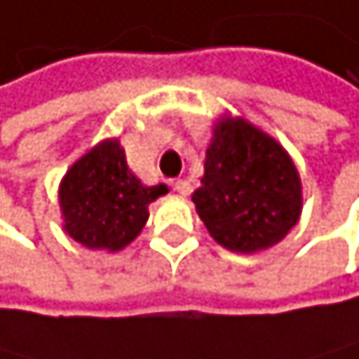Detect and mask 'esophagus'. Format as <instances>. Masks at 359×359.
<instances>
[{
	"instance_id": "obj_1",
	"label": "esophagus",
	"mask_w": 359,
	"mask_h": 359,
	"mask_svg": "<svg viewBox=\"0 0 359 359\" xmlns=\"http://www.w3.org/2000/svg\"><path fill=\"white\" fill-rule=\"evenodd\" d=\"M174 189L181 196H187L189 192H192V185H189V181H185V178H178V181H174Z\"/></svg>"
}]
</instances>
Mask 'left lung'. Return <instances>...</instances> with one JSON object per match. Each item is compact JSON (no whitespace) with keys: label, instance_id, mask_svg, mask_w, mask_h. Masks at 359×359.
Segmentation results:
<instances>
[{"label":"left lung","instance_id":"obj_1","mask_svg":"<svg viewBox=\"0 0 359 359\" xmlns=\"http://www.w3.org/2000/svg\"><path fill=\"white\" fill-rule=\"evenodd\" d=\"M192 201L212 239L250 255L273 248L297 225L302 181L275 138L243 118L225 116L215 125Z\"/></svg>","mask_w":359,"mask_h":359}]
</instances>
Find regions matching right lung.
<instances>
[{
  "label": "right lung",
  "mask_w": 359,
  "mask_h": 359,
  "mask_svg": "<svg viewBox=\"0 0 359 359\" xmlns=\"http://www.w3.org/2000/svg\"><path fill=\"white\" fill-rule=\"evenodd\" d=\"M167 194V185H142L127 167L116 138L102 140L60 183L65 232L91 250H123L149 219V203Z\"/></svg>",
  "instance_id": "1"
}]
</instances>
